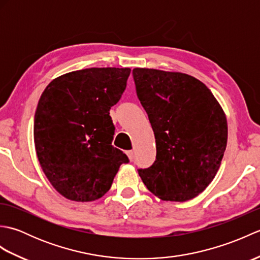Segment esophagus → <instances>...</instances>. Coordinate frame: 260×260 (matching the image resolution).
I'll return each instance as SVG.
<instances>
[{
  "instance_id": "34e87169",
  "label": "esophagus",
  "mask_w": 260,
  "mask_h": 260,
  "mask_svg": "<svg viewBox=\"0 0 260 260\" xmlns=\"http://www.w3.org/2000/svg\"><path fill=\"white\" fill-rule=\"evenodd\" d=\"M126 154H127V156H128L129 161H133V158H134V152H133V151H128Z\"/></svg>"
}]
</instances>
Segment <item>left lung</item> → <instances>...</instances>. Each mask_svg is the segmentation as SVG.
<instances>
[{"label":"left lung","mask_w":260,"mask_h":260,"mask_svg":"<svg viewBox=\"0 0 260 260\" xmlns=\"http://www.w3.org/2000/svg\"><path fill=\"white\" fill-rule=\"evenodd\" d=\"M136 93L155 136L156 158L139 174L154 196L183 202L211 183L227 146V118L209 88L192 76L135 68Z\"/></svg>","instance_id":"left-lung-1"}]
</instances>
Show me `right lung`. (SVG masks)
<instances>
[{
	"label": "right lung",
	"instance_id": "add662e5",
	"mask_svg": "<svg viewBox=\"0 0 260 260\" xmlns=\"http://www.w3.org/2000/svg\"><path fill=\"white\" fill-rule=\"evenodd\" d=\"M129 68H88L53 79L39 99L35 145L48 180L74 201H93L112 186L128 157L112 145L109 109L126 88Z\"/></svg>",
	"mask_w": 260,
	"mask_h": 260
}]
</instances>
